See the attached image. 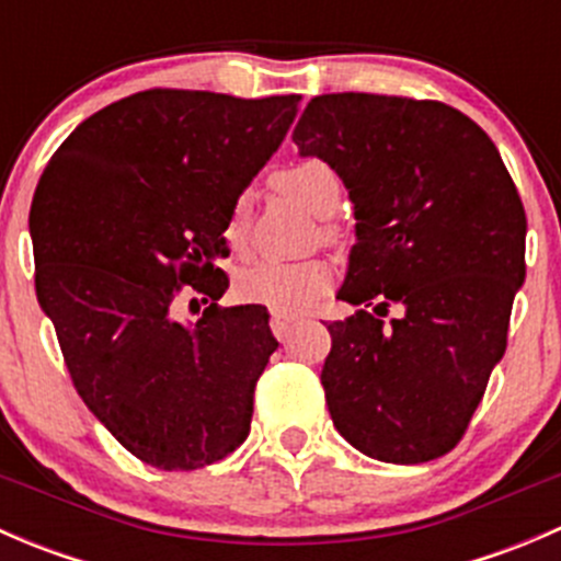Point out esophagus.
Wrapping results in <instances>:
<instances>
[{
  "instance_id": "obj_1",
  "label": "esophagus",
  "mask_w": 561,
  "mask_h": 561,
  "mask_svg": "<svg viewBox=\"0 0 561 561\" xmlns=\"http://www.w3.org/2000/svg\"><path fill=\"white\" fill-rule=\"evenodd\" d=\"M293 322H296V317H282V314H274L271 317V331H274L276 339H285L287 333H290Z\"/></svg>"
}]
</instances>
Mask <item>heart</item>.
I'll return each instance as SVG.
<instances>
[{"label":"heart","instance_id":"b5f03b06","mask_svg":"<svg viewBox=\"0 0 561 561\" xmlns=\"http://www.w3.org/2000/svg\"><path fill=\"white\" fill-rule=\"evenodd\" d=\"M274 190L290 195L312 214L328 217L342 201V181L325 160H301L271 175ZM252 233V197L239 192L222 219V239L233 252H244ZM322 239L339 241L342 233L333 222H322ZM333 268L328 260H254L236 276V293L247 304H260L276 314H298L328 293Z\"/></svg>","mask_w":561,"mask_h":561}]
</instances>
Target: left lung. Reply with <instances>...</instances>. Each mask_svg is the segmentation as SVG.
Returning <instances> with one entry per match:
<instances>
[{"label":"left lung","instance_id":"left-lung-1","mask_svg":"<svg viewBox=\"0 0 561 561\" xmlns=\"http://www.w3.org/2000/svg\"><path fill=\"white\" fill-rule=\"evenodd\" d=\"M293 140L339 173L358 219L339 298L364 309L328 325L322 366L333 426L377 461L445 456L507 347L526 274L516 184L494 140L437 100L320 94Z\"/></svg>","mask_w":561,"mask_h":561}]
</instances>
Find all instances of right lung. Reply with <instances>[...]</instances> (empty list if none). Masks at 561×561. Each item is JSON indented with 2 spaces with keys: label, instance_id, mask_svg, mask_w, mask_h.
Listing matches in <instances>:
<instances>
[{
  "label": "right lung",
  "instance_id": "add662e5",
  "mask_svg": "<svg viewBox=\"0 0 561 561\" xmlns=\"http://www.w3.org/2000/svg\"><path fill=\"white\" fill-rule=\"evenodd\" d=\"M298 103L146 89L78 124L39 175L37 301L78 396L157 469L208 467L249 434L254 386L279 342L265 307H217L222 219ZM184 286L191 306L213 301L192 329L174 320Z\"/></svg>",
  "mask_w": 561,
  "mask_h": 561
}]
</instances>
